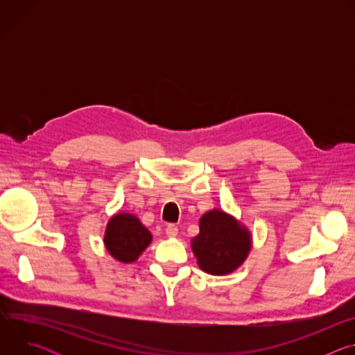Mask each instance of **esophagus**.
Here are the masks:
<instances>
[{"instance_id": "esophagus-1", "label": "esophagus", "mask_w": 355, "mask_h": 355, "mask_svg": "<svg viewBox=\"0 0 355 355\" xmlns=\"http://www.w3.org/2000/svg\"><path fill=\"white\" fill-rule=\"evenodd\" d=\"M166 234L167 237H175L178 234V227L175 225H168L166 227Z\"/></svg>"}]
</instances>
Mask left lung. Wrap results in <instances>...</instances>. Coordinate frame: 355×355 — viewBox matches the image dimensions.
I'll use <instances>...</instances> for the list:
<instances>
[{
    "label": "left lung",
    "instance_id": "8db88e82",
    "mask_svg": "<svg viewBox=\"0 0 355 355\" xmlns=\"http://www.w3.org/2000/svg\"><path fill=\"white\" fill-rule=\"evenodd\" d=\"M191 248L202 271L226 275L245 261L251 233L234 216L212 209L199 219V234L191 240Z\"/></svg>",
    "mask_w": 355,
    "mask_h": 355
}]
</instances>
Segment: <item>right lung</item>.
<instances>
[{
  "instance_id": "1",
  "label": "right lung",
  "mask_w": 355,
  "mask_h": 355,
  "mask_svg": "<svg viewBox=\"0 0 355 355\" xmlns=\"http://www.w3.org/2000/svg\"><path fill=\"white\" fill-rule=\"evenodd\" d=\"M151 239L153 236L137 216L119 212L108 220L104 244L115 260L130 264L148 247Z\"/></svg>"
}]
</instances>
